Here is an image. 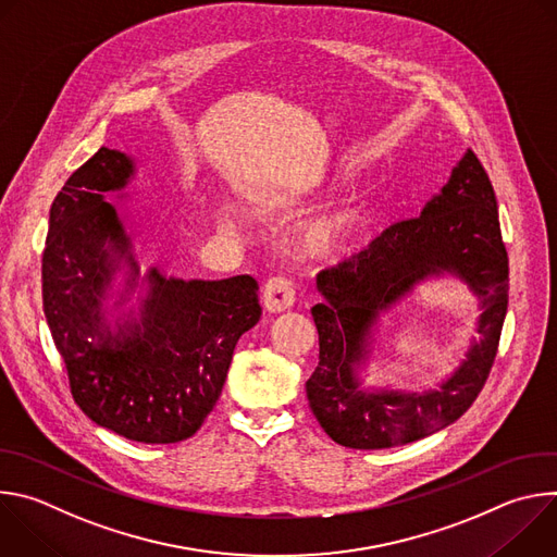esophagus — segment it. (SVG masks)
Instances as JSON below:
<instances>
[{"instance_id": "esophagus-1", "label": "esophagus", "mask_w": 557, "mask_h": 557, "mask_svg": "<svg viewBox=\"0 0 557 557\" xmlns=\"http://www.w3.org/2000/svg\"><path fill=\"white\" fill-rule=\"evenodd\" d=\"M262 304L269 312H284L295 304V286L286 277H271L262 290Z\"/></svg>"}]
</instances>
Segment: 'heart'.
I'll list each match as a JSON object with an SVG mask.
<instances>
[{"instance_id": "b5f03b06", "label": "heart", "mask_w": 557, "mask_h": 557, "mask_svg": "<svg viewBox=\"0 0 557 557\" xmlns=\"http://www.w3.org/2000/svg\"><path fill=\"white\" fill-rule=\"evenodd\" d=\"M366 224L363 202H348L322 218H317L299 237L301 253L314 260H326L348 247Z\"/></svg>"}]
</instances>
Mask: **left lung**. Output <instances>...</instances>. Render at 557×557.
I'll use <instances>...</instances> for the list:
<instances>
[{
	"label": "left lung",
	"instance_id": "8db88e82",
	"mask_svg": "<svg viewBox=\"0 0 557 557\" xmlns=\"http://www.w3.org/2000/svg\"><path fill=\"white\" fill-rule=\"evenodd\" d=\"M445 272L480 297V339L436 388H366L358 372L380 314L417 283ZM317 290L324 301L310 312L320 335V366L306 381V396L335 443L352 449L406 445L460 419L490 376L509 301L498 202L475 153L465 151L421 215L389 224L363 251L317 275Z\"/></svg>",
	"mask_w": 557,
	"mask_h": 557
}]
</instances>
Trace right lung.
I'll return each instance as SVG.
<instances>
[{
	"mask_svg": "<svg viewBox=\"0 0 557 557\" xmlns=\"http://www.w3.org/2000/svg\"><path fill=\"white\" fill-rule=\"evenodd\" d=\"M134 174V158L101 147L57 194L41 260L44 312L88 419L129 441L178 443L213 410L235 344L262 308L251 275L181 280L151 267L138 280L132 237L106 200L123 198ZM121 268L128 275L115 311L138 281L148 288L138 309L112 323L107 299Z\"/></svg>",
	"mask_w": 557,
	"mask_h": 557,
	"instance_id": "1",
	"label": "right lung"
}]
</instances>
